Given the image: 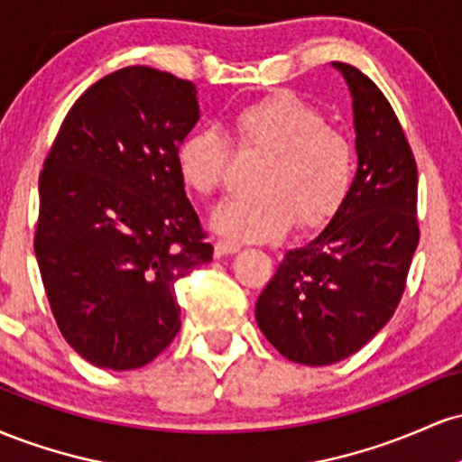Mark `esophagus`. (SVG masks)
Instances as JSON below:
<instances>
[{
  "instance_id": "esophagus-1",
  "label": "esophagus",
  "mask_w": 462,
  "mask_h": 462,
  "mask_svg": "<svg viewBox=\"0 0 462 462\" xmlns=\"http://www.w3.org/2000/svg\"><path fill=\"white\" fill-rule=\"evenodd\" d=\"M241 247H243L241 243L226 241V238H221V241L215 243V256L221 258V256H227V254H236Z\"/></svg>"
}]
</instances>
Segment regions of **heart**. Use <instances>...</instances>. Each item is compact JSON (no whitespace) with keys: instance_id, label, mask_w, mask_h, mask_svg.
Here are the masks:
<instances>
[{"instance_id":"1","label":"heart","mask_w":462,"mask_h":462,"mask_svg":"<svg viewBox=\"0 0 462 462\" xmlns=\"http://www.w3.org/2000/svg\"><path fill=\"white\" fill-rule=\"evenodd\" d=\"M226 136L236 150L264 153L256 187L261 193L235 195L210 215V226L238 241H272L293 219L301 230L330 221L356 176V150L343 130L326 125L317 106L293 93H272L238 108ZM213 130L189 132L176 147L182 184L210 195L224 180L230 147Z\"/></svg>"}]
</instances>
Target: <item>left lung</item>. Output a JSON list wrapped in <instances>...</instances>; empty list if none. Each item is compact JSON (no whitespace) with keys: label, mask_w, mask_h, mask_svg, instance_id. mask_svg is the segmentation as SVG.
I'll use <instances>...</instances> for the list:
<instances>
[{"label":"left lung","mask_w":462,"mask_h":462,"mask_svg":"<svg viewBox=\"0 0 462 462\" xmlns=\"http://www.w3.org/2000/svg\"><path fill=\"white\" fill-rule=\"evenodd\" d=\"M352 95L358 169L337 215L289 249L256 301V321L284 358L310 367L356 354L393 317L419 243L417 164L371 79L332 62Z\"/></svg>","instance_id":"obj_1"}]
</instances>
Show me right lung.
I'll list each match as a JSON object with an SVG mask.
<instances>
[{"label": "right lung", "instance_id": "obj_1", "mask_svg": "<svg viewBox=\"0 0 462 462\" xmlns=\"http://www.w3.org/2000/svg\"><path fill=\"white\" fill-rule=\"evenodd\" d=\"M198 119L193 84L125 67L79 95L47 153L34 254L62 337L95 367L156 358L180 330L176 282L213 261L176 169Z\"/></svg>", "mask_w": 462, "mask_h": 462}]
</instances>
